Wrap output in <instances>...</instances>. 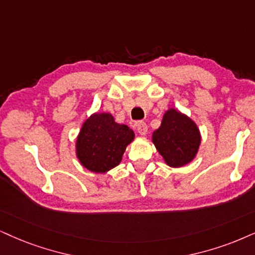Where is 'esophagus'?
Listing matches in <instances>:
<instances>
[{
    "instance_id": "esophagus-1",
    "label": "esophagus",
    "mask_w": 255,
    "mask_h": 255,
    "mask_svg": "<svg viewBox=\"0 0 255 255\" xmlns=\"http://www.w3.org/2000/svg\"><path fill=\"white\" fill-rule=\"evenodd\" d=\"M136 130H137V133L140 134V135H146L147 131H148L147 125L144 124L143 121L136 122Z\"/></svg>"
}]
</instances>
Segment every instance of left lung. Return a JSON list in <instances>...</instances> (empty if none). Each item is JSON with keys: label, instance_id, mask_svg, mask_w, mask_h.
I'll use <instances>...</instances> for the list:
<instances>
[{"label": "left lung", "instance_id": "left-lung-1", "mask_svg": "<svg viewBox=\"0 0 255 255\" xmlns=\"http://www.w3.org/2000/svg\"><path fill=\"white\" fill-rule=\"evenodd\" d=\"M200 141L196 125L175 109H169L163 115L160 128L153 133L156 149L170 167H181L191 162L198 153Z\"/></svg>", "mask_w": 255, "mask_h": 255}]
</instances>
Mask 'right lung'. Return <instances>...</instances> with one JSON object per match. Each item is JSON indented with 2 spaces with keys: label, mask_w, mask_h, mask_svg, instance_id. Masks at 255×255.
<instances>
[{
  "label": "right lung",
  "mask_w": 255,
  "mask_h": 255,
  "mask_svg": "<svg viewBox=\"0 0 255 255\" xmlns=\"http://www.w3.org/2000/svg\"><path fill=\"white\" fill-rule=\"evenodd\" d=\"M133 138L134 131L126 125L117 124L111 114H93L77 136V157L92 172H108L120 163L126 147Z\"/></svg>",
  "instance_id": "obj_1"
}]
</instances>
